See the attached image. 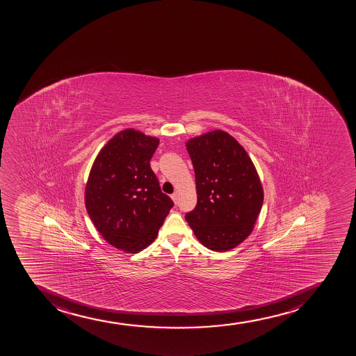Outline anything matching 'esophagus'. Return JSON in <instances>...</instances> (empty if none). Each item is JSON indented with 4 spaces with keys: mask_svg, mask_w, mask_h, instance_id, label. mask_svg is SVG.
Listing matches in <instances>:
<instances>
[{
    "mask_svg": "<svg viewBox=\"0 0 356 356\" xmlns=\"http://www.w3.org/2000/svg\"><path fill=\"white\" fill-rule=\"evenodd\" d=\"M171 198H172L173 202H175V204H177L178 202V193L177 192H175L173 195H171Z\"/></svg>",
    "mask_w": 356,
    "mask_h": 356,
    "instance_id": "esophagus-1",
    "label": "esophagus"
}]
</instances>
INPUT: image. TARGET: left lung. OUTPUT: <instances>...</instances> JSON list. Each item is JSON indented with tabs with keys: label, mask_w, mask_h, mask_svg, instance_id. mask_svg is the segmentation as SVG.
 <instances>
[{
	"label": "left lung",
	"mask_w": 356,
	"mask_h": 356,
	"mask_svg": "<svg viewBox=\"0 0 356 356\" xmlns=\"http://www.w3.org/2000/svg\"><path fill=\"white\" fill-rule=\"evenodd\" d=\"M195 175L197 206L185 219L211 251L236 248L254 229L264 188L254 164L236 138L221 130L186 142Z\"/></svg>",
	"instance_id": "left-lung-1"
}]
</instances>
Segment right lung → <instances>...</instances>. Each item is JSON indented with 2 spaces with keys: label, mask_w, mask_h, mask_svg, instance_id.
<instances>
[{
  "label": "right lung",
  "mask_w": 356,
  "mask_h": 356,
  "mask_svg": "<svg viewBox=\"0 0 356 356\" xmlns=\"http://www.w3.org/2000/svg\"><path fill=\"white\" fill-rule=\"evenodd\" d=\"M159 139L135 129L118 132L95 159L86 186V207L113 248L138 253L147 248L173 202L163 193L150 161Z\"/></svg>",
  "instance_id": "1"
}]
</instances>
